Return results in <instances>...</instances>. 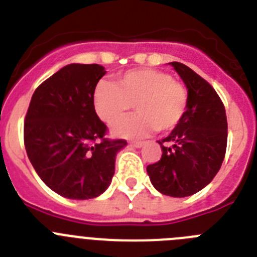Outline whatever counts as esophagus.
Here are the masks:
<instances>
[{
  "instance_id": "obj_1",
  "label": "esophagus",
  "mask_w": 257,
  "mask_h": 257,
  "mask_svg": "<svg viewBox=\"0 0 257 257\" xmlns=\"http://www.w3.org/2000/svg\"><path fill=\"white\" fill-rule=\"evenodd\" d=\"M143 144H144L143 142H130V145H133V147H135V148H140Z\"/></svg>"
}]
</instances>
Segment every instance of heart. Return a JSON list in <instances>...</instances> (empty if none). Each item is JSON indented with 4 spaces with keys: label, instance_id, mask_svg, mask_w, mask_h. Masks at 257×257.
<instances>
[{
    "label": "heart",
    "instance_id": "1",
    "mask_svg": "<svg viewBox=\"0 0 257 257\" xmlns=\"http://www.w3.org/2000/svg\"><path fill=\"white\" fill-rule=\"evenodd\" d=\"M189 101L187 87L162 70L134 69L118 77L114 83L100 82L94 92L97 115L106 123L135 106L138 113L122 118L112 127L114 135L142 138L153 130L169 131L185 115Z\"/></svg>",
    "mask_w": 257,
    "mask_h": 257
}]
</instances>
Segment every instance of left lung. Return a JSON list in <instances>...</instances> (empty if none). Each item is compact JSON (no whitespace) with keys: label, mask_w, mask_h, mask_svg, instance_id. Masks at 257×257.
<instances>
[{"label":"left lung","mask_w":257,"mask_h":257,"mask_svg":"<svg viewBox=\"0 0 257 257\" xmlns=\"http://www.w3.org/2000/svg\"><path fill=\"white\" fill-rule=\"evenodd\" d=\"M189 94L188 109L167 138L158 140L162 157L147 172L153 187L165 196L188 197L211 183L226 152L225 108L212 86L187 65L169 63Z\"/></svg>","instance_id":"obj_1"}]
</instances>
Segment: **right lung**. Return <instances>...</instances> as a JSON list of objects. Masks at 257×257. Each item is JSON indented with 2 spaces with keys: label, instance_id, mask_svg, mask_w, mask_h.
Here are the masks:
<instances>
[{
  "label": "right lung",
  "instance_id": "obj_1",
  "mask_svg": "<svg viewBox=\"0 0 257 257\" xmlns=\"http://www.w3.org/2000/svg\"><path fill=\"white\" fill-rule=\"evenodd\" d=\"M99 64H69L36 88L24 121V145L47 187L70 199H91L109 187L126 140L105 138L94 92Z\"/></svg>",
  "mask_w": 257,
  "mask_h": 257
}]
</instances>
